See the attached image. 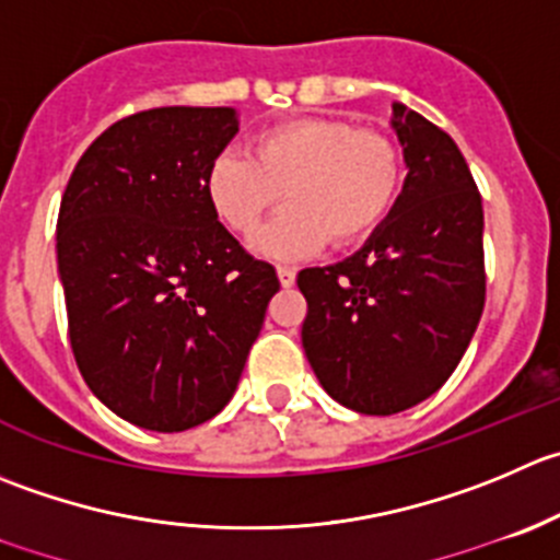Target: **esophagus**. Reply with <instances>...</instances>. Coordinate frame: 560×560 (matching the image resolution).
I'll return each mask as SVG.
<instances>
[{
	"instance_id": "1",
	"label": "esophagus",
	"mask_w": 560,
	"mask_h": 560,
	"mask_svg": "<svg viewBox=\"0 0 560 560\" xmlns=\"http://www.w3.org/2000/svg\"><path fill=\"white\" fill-rule=\"evenodd\" d=\"M276 273H279L281 287L295 284V268H287V265H281V268H276Z\"/></svg>"
}]
</instances>
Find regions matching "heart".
Masks as SVG:
<instances>
[{"label": "heart", "mask_w": 560, "mask_h": 560, "mask_svg": "<svg viewBox=\"0 0 560 560\" xmlns=\"http://www.w3.org/2000/svg\"><path fill=\"white\" fill-rule=\"evenodd\" d=\"M401 153L388 133L339 117H301L254 139L252 159L224 150L205 175L215 215L237 235H252L279 205L254 248L270 259H303L328 243L350 246L372 235L394 208Z\"/></svg>", "instance_id": "b5f03b06"}]
</instances>
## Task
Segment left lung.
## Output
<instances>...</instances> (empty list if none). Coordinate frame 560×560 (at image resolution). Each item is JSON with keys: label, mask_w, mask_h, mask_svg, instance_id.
<instances>
[{"label": "left lung", "mask_w": 560, "mask_h": 560, "mask_svg": "<svg viewBox=\"0 0 560 560\" xmlns=\"http://www.w3.org/2000/svg\"><path fill=\"white\" fill-rule=\"evenodd\" d=\"M407 177L352 257L298 273L303 350L330 399L394 416L435 394L485 312V210L452 136L394 103Z\"/></svg>", "instance_id": "obj_1"}]
</instances>
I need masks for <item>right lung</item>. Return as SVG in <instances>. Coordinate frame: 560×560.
<instances>
[{"mask_svg": "<svg viewBox=\"0 0 560 560\" xmlns=\"http://www.w3.org/2000/svg\"><path fill=\"white\" fill-rule=\"evenodd\" d=\"M230 106H164L103 130L70 175L57 268L75 363L112 412L183 432L226 407L279 292L205 191Z\"/></svg>", "mask_w": 560, "mask_h": 560, "instance_id": "1", "label": "right lung"}]
</instances>
